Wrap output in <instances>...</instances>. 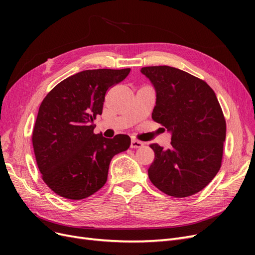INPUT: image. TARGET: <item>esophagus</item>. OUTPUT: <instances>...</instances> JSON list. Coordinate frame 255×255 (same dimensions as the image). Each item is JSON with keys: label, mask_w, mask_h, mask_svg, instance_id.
I'll list each match as a JSON object with an SVG mask.
<instances>
[{"label": "esophagus", "mask_w": 255, "mask_h": 255, "mask_svg": "<svg viewBox=\"0 0 255 255\" xmlns=\"http://www.w3.org/2000/svg\"><path fill=\"white\" fill-rule=\"evenodd\" d=\"M142 145H143V143L141 141H139V140H136V139L130 140V148L137 149V148H141Z\"/></svg>", "instance_id": "obj_1"}]
</instances>
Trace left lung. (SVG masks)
Returning <instances> with one entry per match:
<instances>
[{
    "instance_id": "obj_1",
    "label": "left lung",
    "mask_w": 255,
    "mask_h": 255,
    "mask_svg": "<svg viewBox=\"0 0 255 255\" xmlns=\"http://www.w3.org/2000/svg\"><path fill=\"white\" fill-rule=\"evenodd\" d=\"M156 92L152 119L171 134V146H150L155 157L149 179L159 190L184 198L202 190L219 171L226 120L214 90L196 76L169 66L143 67Z\"/></svg>"
}]
</instances>
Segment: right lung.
Segmentation results:
<instances>
[{
  "label": "right lung",
  "mask_w": 255,
  "mask_h": 255,
  "mask_svg": "<svg viewBox=\"0 0 255 255\" xmlns=\"http://www.w3.org/2000/svg\"><path fill=\"white\" fill-rule=\"evenodd\" d=\"M130 69H97L69 76L43 99L33 130V146L42 179L60 197L85 199L104 186L112 158L127 151L128 135L94 133L107 89Z\"/></svg>",
  "instance_id": "add662e5"
}]
</instances>
